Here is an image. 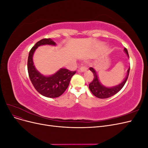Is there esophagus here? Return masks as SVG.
Wrapping results in <instances>:
<instances>
[{"label": "esophagus", "mask_w": 148, "mask_h": 148, "mask_svg": "<svg viewBox=\"0 0 148 148\" xmlns=\"http://www.w3.org/2000/svg\"><path fill=\"white\" fill-rule=\"evenodd\" d=\"M87 68L86 67H85V66H82V67H80V68L79 69V70H78V71H81V72H84V71H86V70H87Z\"/></svg>", "instance_id": "1"}]
</instances>
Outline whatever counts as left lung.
Returning a JSON list of instances; mask_svg holds the SVG:
<instances>
[{
  "label": "left lung",
  "instance_id": "left-lung-1",
  "mask_svg": "<svg viewBox=\"0 0 148 148\" xmlns=\"http://www.w3.org/2000/svg\"><path fill=\"white\" fill-rule=\"evenodd\" d=\"M123 51L129 57L127 49L126 48H124ZM130 69V67H129V69L127 70V76L122 82L112 87H107L104 86L100 82L96 71L93 68H92V67H90L89 70H91L94 75L93 80L89 84V88L90 89L91 92L96 97L100 98V99H106V98H108L115 95V94H117L119 91L121 90V89L123 87L125 83H126L128 77Z\"/></svg>",
  "mask_w": 148,
  "mask_h": 148
}]
</instances>
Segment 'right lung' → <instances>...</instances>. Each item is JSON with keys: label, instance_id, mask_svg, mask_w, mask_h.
<instances>
[{"label": "right lung", "instance_id": "add662e5", "mask_svg": "<svg viewBox=\"0 0 148 148\" xmlns=\"http://www.w3.org/2000/svg\"><path fill=\"white\" fill-rule=\"evenodd\" d=\"M43 45L56 46L51 39H42L36 43L29 51L28 59V71L31 83L36 91L42 96L54 98L61 96L68 88L71 77L76 71L62 68L50 76L41 73L36 69L33 63V55L37 48Z\"/></svg>", "mask_w": 148, "mask_h": 148}]
</instances>
